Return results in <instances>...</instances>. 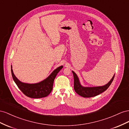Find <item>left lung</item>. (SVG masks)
Masks as SVG:
<instances>
[{"instance_id": "8db88e82", "label": "left lung", "mask_w": 129, "mask_h": 129, "mask_svg": "<svg viewBox=\"0 0 129 129\" xmlns=\"http://www.w3.org/2000/svg\"><path fill=\"white\" fill-rule=\"evenodd\" d=\"M73 78H74V89L76 92L84 98H90L96 96V95L101 94L106 91L108 87L111 85L115 75H113L111 79L109 81L107 84L103 86H93V87H86L83 86L80 83V81L78 76L76 73L72 71Z\"/></svg>"}]
</instances>
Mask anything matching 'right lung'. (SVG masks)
I'll return each instance as SVG.
<instances>
[{
  "label": "right lung",
  "instance_id": "1",
  "mask_svg": "<svg viewBox=\"0 0 129 129\" xmlns=\"http://www.w3.org/2000/svg\"><path fill=\"white\" fill-rule=\"evenodd\" d=\"M62 68V65L58 67L46 79L34 84L26 83L20 81L14 75L12 65L11 73L14 82L25 95L32 98H40L47 96L51 93L52 90L54 80Z\"/></svg>",
  "mask_w": 129,
  "mask_h": 129
}]
</instances>
